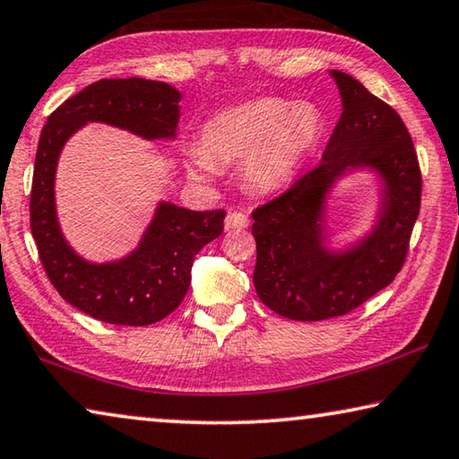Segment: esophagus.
<instances>
[{
	"label": "esophagus",
	"instance_id": "34e87169",
	"mask_svg": "<svg viewBox=\"0 0 459 459\" xmlns=\"http://www.w3.org/2000/svg\"><path fill=\"white\" fill-rule=\"evenodd\" d=\"M224 224H227V229H245L249 224V216L243 210H230L224 218Z\"/></svg>",
	"mask_w": 459,
	"mask_h": 459
}]
</instances>
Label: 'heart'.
Wrapping results in <instances>:
<instances>
[{"mask_svg": "<svg viewBox=\"0 0 459 459\" xmlns=\"http://www.w3.org/2000/svg\"><path fill=\"white\" fill-rule=\"evenodd\" d=\"M326 133V116L312 101L257 98L204 122L200 147L186 151L194 179L216 176V163L243 161V181L259 194L286 187Z\"/></svg>", "mask_w": 459, "mask_h": 459, "instance_id": "1", "label": "heart"}]
</instances>
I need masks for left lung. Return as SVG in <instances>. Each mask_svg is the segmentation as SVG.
I'll return each instance as SVG.
<instances>
[{
	"label": "left lung",
	"mask_w": 459,
	"mask_h": 459,
	"mask_svg": "<svg viewBox=\"0 0 459 459\" xmlns=\"http://www.w3.org/2000/svg\"><path fill=\"white\" fill-rule=\"evenodd\" d=\"M331 77L343 112L321 165L253 212L257 296L292 321L343 316L392 283L420 208V169L403 118L355 77L337 69ZM355 170L381 179L377 221L358 242L333 250L325 202Z\"/></svg>",
	"instance_id": "left-lung-1"
}]
</instances>
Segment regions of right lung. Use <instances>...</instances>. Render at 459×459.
Instances as JSON below:
<instances>
[{
    "label": "right lung",
    "instance_id": "1",
    "mask_svg": "<svg viewBox=\"0 0 459 459\" xmlns=\"http://www.w3.org/2000/svg\"><path fill=\"white\" fill-rule=\"evenodd\" d=\"M181 93L163 82L130 77L87 85L48 116L36 151L30 229L48 280L65 300L101 323L147 326L176 310L190 288L194 257L222 235L224 210L181 208L161 200L128 255L93 264L65 238L55 202L56 165L69 138L90 122L144 141H173Z\"/></svg>",
    "mask_w": 459,
    "mask_h": 459
}]
</instances>
